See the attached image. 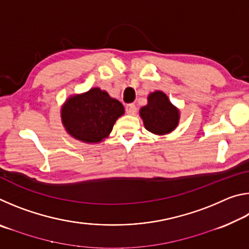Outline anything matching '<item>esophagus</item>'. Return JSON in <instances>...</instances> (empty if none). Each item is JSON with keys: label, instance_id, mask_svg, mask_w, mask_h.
I'll return each instance as SVG.
<instances>
[{"label": "esophagus", "instance_id": "obj_1", "mask_svg": "<svg viewBox=\"0 0 249 249\" xmlns=\"http://www.w3.org/2000/svg\"><path fill=\"white\" fill-rule=\"evenodd\" d=\"M136 109H137L136 105L133 104V103L127 104V105H126V107H125L126 113H127V114H129V115H134L135 113H136Z\"/></svg>", "mask_w": 249, "mask_h": 249}]
</instances>
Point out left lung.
Wrapping results in <instances>:
<instances>
[{"label": "left lung", "instance_id": "left-lung-1", "mask_svg": "<svg viewBox=\"0 0 249 249\" xmlns=\"http://www.w3.org/2000/svg\"><path fill=\"white\" fill-rule=\"evenodd\" d=\"M141 116L147 130L162 135L170 133L179 122V111L163 92L156 91L148 96V104L141 108Z\"/></svg>", "mask_w": 249, "mask_h": 249}]
</instances>
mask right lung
I'll return each instance as SVG.
<instances>
[{"instance_id": "add662e5", "label": "right lung", "mask_w": 249, "mask_h": 249, "mask_svg": "<svg viewBox=\"0 0 249 249\" xmlns=\"http://www.w3.org/2000/svg\"><path fill=\"white\" fill-rule=\"evenodd\" d=\"M123 114V104L99 88L72 96L61 109L67 132L86 142H98L107 137L116 120Z\"/></svg>"}]
</instances>
